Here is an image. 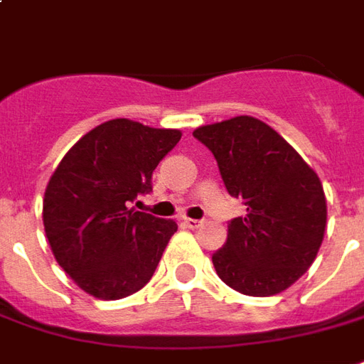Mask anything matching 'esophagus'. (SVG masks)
I'll use <instances>...</instances> for the list:
<instances>
[{"mask_svg": "<svg viewBox=\"0 0 364 364\" xmlns=\"http://www.w3.org/2000/svg\"><path fill=\"white\" fill-rule=\"evenodd\" d=\"M183 225L187 226V228H199V226L203 225V220H197V218H185Z\"/></svg>", "mask_w": 364, "mask_h": 364, "instance_id": "34e87169", "label": "esophagus"}]
</instances>
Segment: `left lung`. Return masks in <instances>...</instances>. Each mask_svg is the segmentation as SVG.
I'll return each instance as SVG.
<instances>
[{
    "label": "left lung",
    "instance_id": "obj_1",
    "mask_svg": "<svg viewBox=\"0 0 364 364\" xmlns=\"http://www.w3.org/2000/svg\"><path fill=\"white\" fill-rule=\"evenodd\" d=\"M213 151L226 191L246 217L230 220L226 244L213 254L218 278L244 296L288 289L314 264L323 242V185L278 132L252 116L193 132Z\"/></svg>",
    "mask_w": 364,
    "mask_h": 364
}]
</instances>
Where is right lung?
Instances as JSON below:
<instances>
[{"label":"right lung","instance_id":"right-lung-1","mask_svg":"<svg viewBox=\"0 0 364 364\" xmlns=\"http://www.w3.org/2000/svg\"><path fill=\"white\" fill-rule=\"evenodd\" d=\"M179 139V129L108 120L78 139L50 175L43 199L47 240L86 294L122 299L151 279L177 223L129 205L151 191L154 169Z\"/></svg>","mask_w":364,"mask_h":364}]
</instances>
